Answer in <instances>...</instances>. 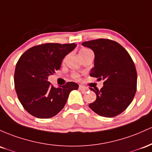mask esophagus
I'll use <instances>...</instances> for the list:
<instances>
[{
	"label": "esophagus",
	"instance_id": "1",
	"mask_svg": "<svg viewBox=\"0 0 152 152\" xmlns=\"http://www.w3.org/2000/svg\"><path fill=\"white\" fill-rule=\"evenodd\" d=\"M79 89L80 90H87V88L85 86H84V85H79Z\"/></svg>",
	"mask_w": 152,
	"mask_h": 152
}]
</instances>
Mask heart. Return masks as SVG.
Here are the masks:
<instances>
[{
    "label": "heart",
    "instance_id": "heart-1",
    "mask_svg": "<svg viewBox=\"0 0 152 152\" xmlns=\"http://www.w3.org/2000/svg\"><path fill=\"white\" fill-rule=\"evenodd\" d=\"M90 52H92V51L90 50V49L88 48H82L80 50V55L81 57V56H83L85 55V54L90 53ZM73 77H74L75 78H79V75H78L77 74H74Z\"/></svg>",
    "mask_w": 152,
    "mask_h": 152
}]
</instances>
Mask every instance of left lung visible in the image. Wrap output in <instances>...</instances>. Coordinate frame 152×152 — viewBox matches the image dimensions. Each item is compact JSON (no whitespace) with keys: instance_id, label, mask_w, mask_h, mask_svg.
<instances>
[{"instance_id":"obj_1","label":"left lung","mask_w":152,"mask_h":152,"mask_svg":"<svg viewBox=\"0 0 152 152\" xmlns=\"http://www.w3.org/2000/svg\"><path fill=\"white\" fill-rule=\"evenodd\" d=\"M82 45L95 54L94 67L90 75L104 81L100 90L90 88L97 98L89 107L101 116H116L128 108L136 94L137 73L134 63L121 44L110 39H95Z\"/></svg>"}]
</instances>
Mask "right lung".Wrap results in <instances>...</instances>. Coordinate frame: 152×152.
Instances as JSON below:
<instances>
[{"label":"right lung","instance_id":"add662e5","mask_svg":"<svg viewBox=\"0 0 152 152\" xmlns=\"http://www.w3.org/2000/svg\"><path fill=\"white\" fill-rule=\"evenodd\" d=\"M75 44L47 43L35 46L21 55L16 66L15 89L20 103L33 116L49 118L65 105L72 90L79 85L73 82L54 88L48 77L60 69L62 59Z\"/></svg>","mask_w":152,"mask_h":152}]
</instances>
